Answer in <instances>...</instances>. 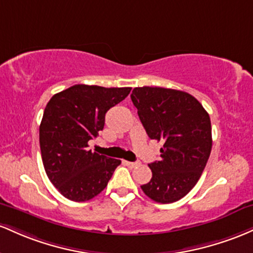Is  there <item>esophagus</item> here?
I'll list each match as a JSON object with an SVG mask.
<instances>
[{
  "mask_svg": "<svg viewBox=\"0 0 253 253\" xmlns=\"http://www.w3.org/2000/svg\"><path fill=\"white\" fill-rule=\"evenodd\" d=\"M124 163H126V166H129L130 169H134V167L138 166V165H140V163H132V161H124Z\"/></svg>",
  "mask_w": 253,
  "mask_h": 253,
  "instance_id": "34e87169",
  "label": "esophagus"
}]
</instances>
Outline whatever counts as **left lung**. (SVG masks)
I'll return each mask as SVG.
<instances>
[{
	"label": "left lung",
	"mask_w": 253,
	"mask_h": 253,
	"mask_svg": "<svg viewBox=\"0 0 253 253\" xmlns=\"http://www.w3.org/2000/svg\"><path fill=\"white\" fill-rule=\"evenodd\" d=\"M131 101L149 138L163 141L152 179L141 186L150 200L172 203L188 195L211 152V124L200 101L183 90L136 87Z\"/></svg>",
	"instance_id": "1"
}]
</instances>
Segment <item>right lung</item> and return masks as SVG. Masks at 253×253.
<instances>
[{"label":"right lung","mask_w":253,"mask_h":253,"mask_svg":"<svg viewBox=\"0 0 253 253\" xmlns=\"http://www.w3.org/2000/svg\"><path fill=\"white\" fill-rule=\"evenodd\" d=\"M131 88L75 84L50 99L39 126L42 165L65 198L92 200L107 186L121 160L92 152L88 141L104 129L105 115Z\"/></svg>","instance_id":"add662e5"}]
</instances>
